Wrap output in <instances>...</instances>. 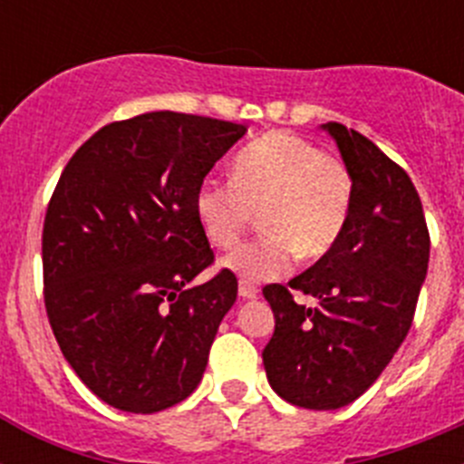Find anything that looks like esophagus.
<instances>
[{"label": "esophagus", "mask_w": 464, "mask_h": 464, "mask_svg": "<svg viewBox=\"0 0 464 464\" xmlns=\"http://www.w3.org/2000/svg\"><path fill=\"white\" fill-rule=\"evenodd\" d=\"M239 295L244 299H256L257 297V288H256V285H253V283L241 281L239 283Z\"/></svg>", "instance_id": "esophagus-1"}]
</instances>
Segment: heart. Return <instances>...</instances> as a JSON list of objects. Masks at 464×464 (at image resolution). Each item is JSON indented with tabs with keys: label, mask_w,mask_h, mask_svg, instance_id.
Instances as JSON below:
<instances>
[{
	"label": "heart",
	"mask_w": 464,
	"mask_h": 464,
	"mask_svg": "<svg viewBox=\"0 0 464 464\" xmlns=\"http://www.w3.org/2000/svg\"><path fill=\"white\" fill-rule=\"evenodd\" d=\"M351 204L353 183L342 160L285 132L248 143L232 162V181L207 179L195 199L204 237L225 251L260 211L265 235L223 260L246 283L285 276L297 256H327L342 239Z\"/></svg>",
	"instance_id": "heart-1"
}]
</instances>
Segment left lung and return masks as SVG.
<instances>
[{"label": "left lung", "mask_w": 464, "mask_h": 464, "mask_svg": "<svg viewBox=\"0 0 464 464\" xmlns=\"http://www.w3.org/2000/svg\"><path fill=\"white\" fill-rule=\"evenodd\" d=\"M323 130L353 183L346 229L314 267L262 290L276 321L262 351L269 385L314 411L346 407L388 367L411 327L430 260L423 204L407 171L355 130ZM293 289L315 296L316 306L297 305Z\"/></svg>", "instance_id": "left-lung-1"}]
</instances>
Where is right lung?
<instances>
[{"label":"right lung","mask_w":464,"mask_h":464,"mask_svg":"<svg viewBox=\"0 0 464 464\" xmlns=\"http://www.w3.org/2000/svg\"><path fill=\"white\" fill-rule=\"evenodd\" d=\"M246 125L153 111L94 132L64 167L41 237L44 299L64 360L130 413L186 400L237 299L197 218L204 176Z\"/></svg>","instance_id":"add662e5"}]
</instances>
